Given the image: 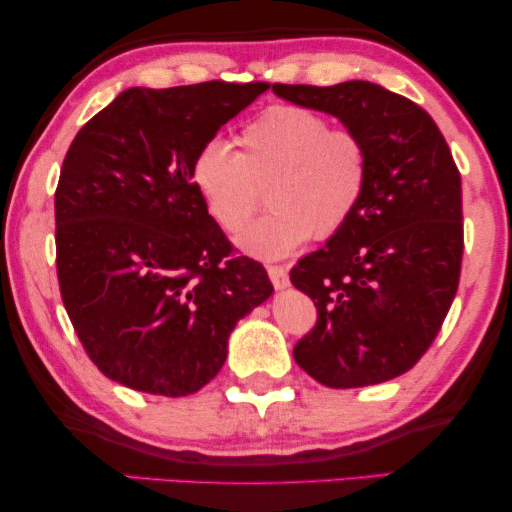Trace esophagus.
Returning <instances> with one entry per match:
<instances>
[{"label":"esophagus","mask_w":512,"mask_h":512,"mask_svg":"<svg viewBox=\"0 0 512 512\" xmlns=\"http://www.w3.org/2000/svg\"><path fill=\"white\" fill-rule=\"evenodd\" d=\"M268 275L275 289H286V286H289V275H286L282 265H268Z\"/></svg>","instance_id":"34e87169"}]
</instances>
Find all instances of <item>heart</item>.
<instances>
[{"instance_id":"heart-1","label":"heart","mask_w":512,"mask_h":512,"mask_svg":"<svg viewBox=\"0 0 512 512\" xmlns=\"http://www.w3.org/2000/svg\"><path fill=\"white\" fill-rule=\"evenodd\" d=\"M240 153L223 142L202 144L191 184L212 221L237 233L261 205L268 212L237 237L247 254L279 258L310 237L331 240L366 200L373 153L352 128H331L319 111L277 104L237 135Z\"/></svg>"}]
</instances>
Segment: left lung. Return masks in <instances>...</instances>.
<instances>
[{"instance_id":"left-lung-1","label":"left lung","mask_w":512,"mask_h":512,"mask_svg":"<svg viewBox=\"0 0 512 512\" xmlns=\"http://www.w3.org/2000/svg\"><path fill=\"white\" fill-rule=\"evenodd\" d=\"M272 90L338 116L373 153L359 212L291 268L293 286L317 307L293 359L331 389L394 380L436 340L459 286L464 214L450 146L419 104L377 83Z\"/></svg>"}]
</instances>
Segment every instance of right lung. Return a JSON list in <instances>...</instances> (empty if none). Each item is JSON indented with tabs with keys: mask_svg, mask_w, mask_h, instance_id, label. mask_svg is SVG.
Instances as JSON below:
<instances>
[{
	"mask_svg": "<svg viewBox=\"0 0 512 512\" xmlns=\"http://www.w3.org/2000/svg\"><path fill=\"white\" fill-rule=\"evenodd\" d=\"M270 83L128 88L76 132L55 188V265L102 375L156 396L212 382L237 321L272 284L191 184L202 144Z\"/></svg>",
	"mask_w": 512,
	"mask_h": 512,
	"instance_id": "1",
	"label": "right lung"
}]
</instances>
